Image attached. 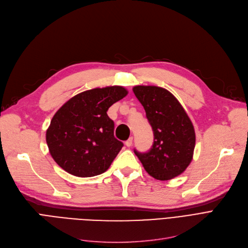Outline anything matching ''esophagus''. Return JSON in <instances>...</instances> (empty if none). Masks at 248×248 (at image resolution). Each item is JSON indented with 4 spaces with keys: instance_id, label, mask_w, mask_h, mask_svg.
Masks as SVG:
<instances>
[{
    "instance_id": "esophagus-1",
    "label": "esophagus",
    "mask_w": 248,
    "mask_h": 248,
    "mask_svg": "<svg viewBox=\"0 0 248 248\" xmlns=\"http://www.w3.org/2000/svg\"><path fill=\"white\" fill-rule=\"evenodd\" d=\"M124 144H125V146L127 147V148H129V147H132V145H133V137H131V138H129L125 142H124Z\"/></svg>"
}]
</instances>
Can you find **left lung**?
<instances>
[{
    "mask_svg": "<svg viewBox=\"0 0 248 248\" xmlns=\"http://www.w3.org/2000/svg\"><path fill=\"white\" fill-rule=\"evenodd\" d=\"M134 93L144 107L154 133L150 151L135 154L153 178L167 181L183 173L193 159L194 126L178 99L165 88L138 85Z\"/></svg>",
    "mask_w": 248,
    "mask_h": 248,
    "instance_id": "1",
    "label": "left lung"
}]
</instances>
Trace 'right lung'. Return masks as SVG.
<instances>
[{
	"label": "right lung",
	"mask_w": 248,
	"mask_h": 248,
	"mask_svg": "<svg viewBox=\"0 0 248 248\" xmlns=\"http://www.w3.org/2000/svg\"><path fill=\"white\" fill-rule=\"evenodd\" d=\"M127 94L123 86L93 88L78 93L57 110L46 131L53 160L76 177L106 172L124 144L113 136L107 111Z\"/></svg>",
	"instance_id": "1"
}]
</instances>
